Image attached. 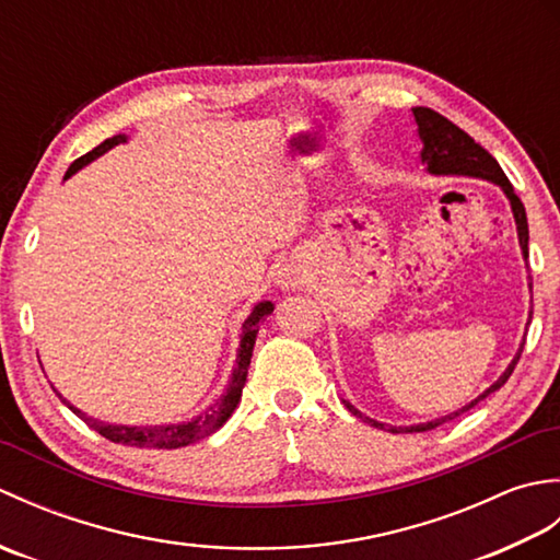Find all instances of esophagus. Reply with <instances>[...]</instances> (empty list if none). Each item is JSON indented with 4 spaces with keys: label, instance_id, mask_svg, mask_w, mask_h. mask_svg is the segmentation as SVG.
<instances>
[{
    "label": "esophagus",
    "instance_id": "obj_1",
    "mask_svg": "<svg viewBox=\"0 0 560 560\" xmlns=\"http://www.w3.org/2000/svg\"><path fill=\"white\" fill-rule=\"evenodd\" d=\"M307 279L305 267H301L299 261H287V265H281L277 271V287L281 291H295L301 289Z\"/></svg>",
    "mask_w": 560,
    "mask_h": 560
}]
</instances>
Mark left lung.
<instances>
[{
	"instance_id": "8db88e82",
	"label": "left lung",
	"mask_w": 560,
	"mask_h": 560,
	"mask_svg": "<svg viewBox=\"0 0 560 560\" xmlns=\"http://www.w3.org/2000/svg\"><path fill=\"white\" fill-rule=\"evenodd\" d=\"M413 120L419 125V139H421V163L425 165V171L431 175H459V177H479V180H489L493 185H498L503 189V195L510 201V209H513V219L517 225V241H520V249L525 261L529 259V229H527V213H525V205H522L520 197L515 195L513 185L505 177L503 168L498 165V161L486 151L481 144H477L464 129H459L457 125H452L447 117H443L440 113L431 110V108H413ZM532 289V283H529ZM532 323V311L527 317V327ZM525 327V331H527ZM525 349V337L520 341V349L513 355V361L508 363L505 371L501 373V377L495 380L491 387H486L479 397H474L469 404H464L457 411H450L445 416H438L433 421H423V423H411V425H392V423H383L377 419H371L363 411H359L353 407L349 399H341L343 407H347L355 419H361L363 423H371L373 428H380V431L387 433H423V431H433V428L443 425L447 421H455L457 416L467 413L469 409L477 407L479 401H483L489 395H493L495 389H501L508 377L513 375L515 365L520 361V353Z\"/></svg>"
}]
</instances>
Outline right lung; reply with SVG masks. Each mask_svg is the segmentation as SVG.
Masks as SVG:
<instances>
[{"mask_svg":"<svg viewBox=\"0 0 560 560\" xmlns=\"http://www.w3.org/2000/svg\"><path fill=\"white\" fill-rule=\"evenodd\" d=\"M129 137L127 135H115L110 139H105L103 144H98L93 151H89L86 156L77 159L74 163L69 165L67 173H65V180L71 177L74 173H79L83 165H89L91 161L101 159L103 153H108L110 149H115L117 144H125ZM273 313V303L271 301H261L257 303L253 311H249L247 319L243 323V335H241V347H237V355H235V368L231 373L229 385H225L223 395L209 404L205 411H199L197 416L187 421H177V423H147V425H125V423H108V421H101V419H93L86 411L77 409L74 404H69L62 395V399L67 407L74 411L81 421H86L93 431H98L103 438L113 440V443H122V445H132V447H153V450H177V447H185V445H192L197 440L207 438L211 433H217L219 428L231 419V413L235 411L237 401L243 397V387H245V380H247V368H249V359H253V349H255V339H257V331H259V323L265 319L267 315Z\"/></svg>","mask_w":560,"mask_h":560,"instance_id":"add662e5","label":"right lung"}]
</instances>
